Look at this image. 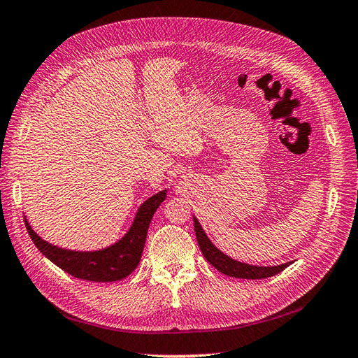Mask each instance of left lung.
<instances>
[{"label":"left lung","instance_id":"left-lung-1","mask_svg":"<svg viewBox=\"0 0 358 358\" xmlns=\"http://www.w3.org/2000/svg\"><path fill=\"white\" fill-rule=\"evenodd\" d=\"M194 230H196L197 242L204 258L208 259L216 270H220L221 273L227 276L242 278V279H264V278L275 276L276 273H280L284 268H287L291 264V262L278 264V266H252V264L241 263L237 262V259H233L231 257L225 255L210 242V239L208 237V234L204 233L203 227L200 225L196 216H194Z\"/></svg>","mask_w":358,"mask_h":358}]
</instances>
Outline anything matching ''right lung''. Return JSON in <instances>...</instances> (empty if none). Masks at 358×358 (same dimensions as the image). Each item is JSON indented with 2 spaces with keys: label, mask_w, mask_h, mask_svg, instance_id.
Here are the masks:
<instances>
[{
  "label": "right lung",
  "mask_w": 358,
  "mask_h": 358,
  "mask_svg": "<svg viewBox=\"0 0 358 358\" xmlns=\"http://www.w3.org/2000/svg\"><path fill=\"white\" fill-rule=\"evenodd\" d=\"M166 197L167 189L149 197L137 209L131 227L121 239L96 251H74V249L52 245L32 230L27 218L25 225L38 251L64 272L74 278L91 280V282H113V280L127 278L138 266L150 220Z\"/></svg>",
  "instance_id": "obj_1"
}]
</instances>
